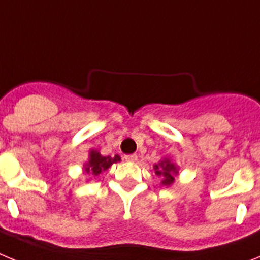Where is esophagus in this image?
<instances>
[{"mask_svg": "<svg viewBox=\"0 0 260 260\" xmlns=\"http://www.w3.org/2000/svg\"><path fill=\"white\" fill-rule=\"evenodd\" d=\"M123 158H125L126 161L134 162V161H137V158H138V156H137V155H135V153H132V155H125V156H123Z\"/></svg>", "mask_w": 260, "mask_h": 260, "instance_id": "esophagus-1", "label": "esophagus"}]
</instances>
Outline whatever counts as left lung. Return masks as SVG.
<instances>
[{
    "label": "left lung",
    "instance_id": "left-lung-1",
    "mask_svg": "<svg viewBox=\"0 0 260 260\" xmlns=\"http://www.w3.org/2000/svg\"><path fill=\"white\" fill-rule=\"evenodd\" d=\"M153 169H155V173L157 176L164 177V180L161 181V183L165 186L172 185L174 182V177L178 173L176 165L169 161V160H164V161L158 162V164H156L153 167Z\"/></svg>",
    "mask_w": 260,
    "mask_h": 260
}]
</instances>
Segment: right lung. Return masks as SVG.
Masks as SVG:
<instances>
[{
    "label": "right lung",
    "mask_w": 260,
    "mask_h": 260,
    "mask_svg": "<svg viewBox=\"0 0 260 260\" xmlns=\"http://www.w3.org/2000/svg\"><path fill=\"white\" fill-rule=\"evenodd\" d=\"M121 157L116 155L114 157L110 156H102L96 151H91L89 152V161L86 164V172L92 176H99L103 171L108 169L112 164L119 161Z\"/></svg>",
    "instance_id": "obj_1"
}]
</instances>
